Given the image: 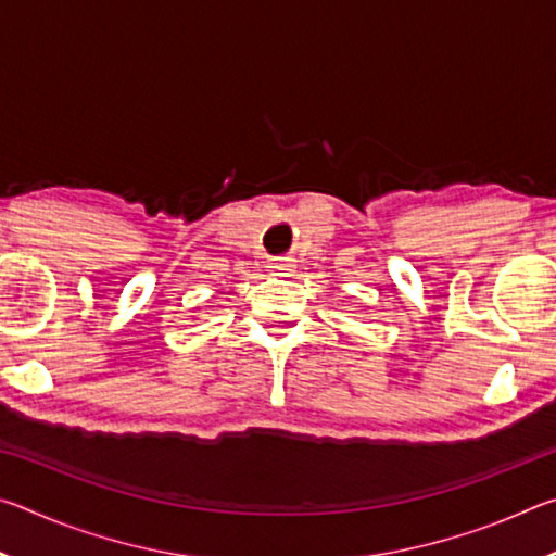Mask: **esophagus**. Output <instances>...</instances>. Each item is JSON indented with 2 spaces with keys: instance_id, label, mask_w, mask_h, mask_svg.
Wrapping results in <instances>:
<instances>
[{
  "instance_id": "obj_1",
  "label": "esophagus",
  "mask_w": 556,
  "mask_h": 556,
  "mask_svg": "<svg viewBox=\"0 0 556 556\" xmlns=\"http://www.w3.org/2000/svg\"><path fill=\"white\" fill-rule=\"evenodd\" d=\"M269 269L281 271V275H291V271L296 269V265H294V260H289V257H277L269 262Z\"/></svg>"
}]
</instances>
